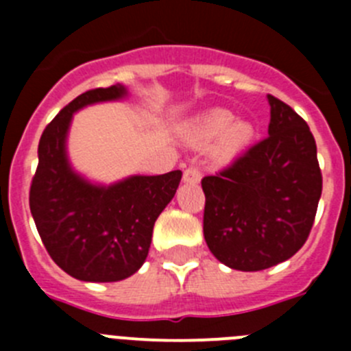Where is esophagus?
<instances>
[{
  "mask_svg": "<svg viewBox=\"0 0 351 351\" xmlns=\"http://www.w3.org/2000/svg\"><path fill=\"white\" fill-rule=\"evenodd\" d=\"M200 178H202V172L195 165L188 167L184 170V173H182V181L188 182V184H197V182H200Z\"/></svg>",
  "mask_w": 351,
  "mask_h": 351,
  "instance_id": "34e87169",
  "label": "esophagus"
}]
</instances>
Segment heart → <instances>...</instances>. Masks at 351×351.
<instances>
[{"mask_svg":"<svg viewBox=\"0 0 351 351\" xmlns=\"http://www.w3.org/2000/svg\"><path fill=\"white\" fill-rule=\"evenodd\" d=\"M195 141L200 144H214V153L219 158H234L246 147L253 138V128L246 121H234V114L225 108H213L197 117L193 128Z\"/></svg>","mask_w":351,"mask_h":351,"instance_id":"b5f03b06","label":"heart"}]
</instances>
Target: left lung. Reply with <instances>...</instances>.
<instances>
[{"label": "left lung", "mask_w": 351, "mask_h": 351, "mask_svg": "<svg viewBox=\"0 0 351 351\" xmlns=\"http://www.w3.org/2000/svg\"><path fill=\"white\" fill-rule=\"evenodd\" d=\"M267 98L269 137L202 179L204 237L210 253L235 271H263L295 255L322 197L309 126L290 105Z\"/></svg>", "instance_id": "1"}]
</instances>
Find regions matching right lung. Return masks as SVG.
<instances>
[{"label": "right lung", "mask_w": 351, "mask_h": 351, "mask_svg": "<svg viewBox=\"0 0 351 351\" xmlns=\"http://www.w3.org/2000/svg\"><path fill=\"white\" fill-rule=\"evenodd\" d=\"M123 96L126 88L121 84L82 93L45 126L38 144V167L29 188L31 214L51 258L80 281H121L142 267L154 221L182 178L181 170H172L96 186L71 170L66 133L73 112Z\"/></svg>", "instance_id": "1"}]
</instances>
